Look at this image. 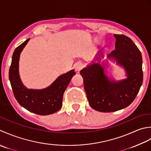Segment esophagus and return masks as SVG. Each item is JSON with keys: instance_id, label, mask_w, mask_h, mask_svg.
I'll return each instance as SVG.
<instances>
[{"instance_id": "34e87169", "label": "esophagus", "mask_w": 151, "mask_h": 151, "mask_svg": "<svg viewBox=\"0 0 151 151\" xmlns=\"http://www.w3.org/2000/svg\"><path fill=\"white\" fill-rule=\"evenodd\" d=\"M83 68V64L81 63H78L76 64V66H75V68L76 70V71H78L79 72L80 70H81Z\"/></svg>"}]
</instances>
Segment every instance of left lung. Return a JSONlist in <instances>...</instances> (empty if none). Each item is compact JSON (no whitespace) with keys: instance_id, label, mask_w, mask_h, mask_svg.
Listing matches in <instances>:
<instances>
[{"instance_id":"obj_1","label":"left lung","mask_w":151,"mask_h":151,"mask_svg":"<svg viewBox=\"0 0 151 151\" xmlns=\"http://www.w3.org/2000/svg\"><path fill=\"white\" fill-rule=\"evenodd\" d=\"M115 50L108 57L114 58L127 70L128 78L111 81L100 64H93L80 72L89 105L100 112H113L128 107L136 98L143 83L142 57L132 40L123 35H114Z\"/></svg>"}]
</instances>
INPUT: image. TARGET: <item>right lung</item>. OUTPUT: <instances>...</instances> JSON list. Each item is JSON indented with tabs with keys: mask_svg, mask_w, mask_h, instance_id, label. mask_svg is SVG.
<instances>
[{
	"mask_svg": "<svg viewBox=\"0 0 151 151\" xmlns=\"http://www.w3.org/2000/svg\"><path fill=\"white\" fill-rule=\"evenodd\" d=\"M29 40L16 47L13 53L9 70L12 91L17 102L29 111L40 115L53 114L62 107L64 93L76 73L72 70L61 75L51 86L42 90H32L24 87L19 76V60L21 52Z\"/></svg>",
	"mask_w": 151,
	"mask_h": 151,
	"instance_id": "add662e5",
	"label": "right lung"
}]
</instances>
